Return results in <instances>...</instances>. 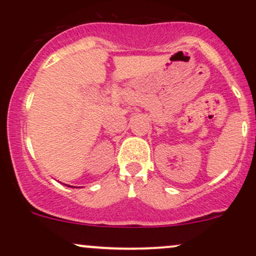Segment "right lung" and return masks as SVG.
<instances>
[{"mask_svg":"<svg viewBox=\"0 0 256 256\" xmlns=\"http://www.w3.org/2000/svg\"><path fill=\"white\" fill-rule=\"evenodd\" d=\"M71 188H73V186H71Z\"/></svg>","mask_w":256,"mask_h":256,"instance_id":"obj_1","label":"right lung"}]
</instances>
